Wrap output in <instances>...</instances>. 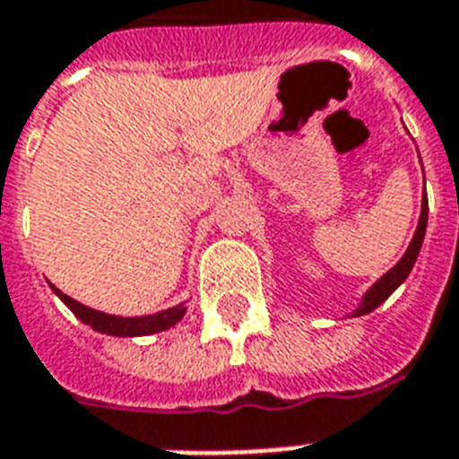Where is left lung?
Returning a JSON list of instances; mask_svg holds the SVG:
<instances>
[{"label": "left lung", "instance_id": "obj_1", "mask_svg": "<svg viewBox=\"0 0 459 459\" xmlns=\"http://www.w3.org/2000/svg\"><path fill=\"white\" fill-rule=\"evenodd\" d=\"M427 219H429V200H427V193H424V200H421L420 226H417V233H414L412 243H410V247H407V252L403 255V259H400L398 264L393 266L391 272L385 273V276H381V279H378L377 283L369 288V293L364 295L362 305L355 309V316L371 312V309H377V307L381 305V302H384L385 298H388V295H391L393 290H395V288H398L400 283L407 279V276H410L414 262H417V257H420L421 243H424V233H427Z\"/></svg>", "mask_w": 459, "mask_h": 459}]
</instances>
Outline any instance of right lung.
<instances>
[{
    "mask_svg": "<svg viewBox=\"0 0 459 459\" xmlns=\"http://www.w3.org/2000/svg\"><path fill=\"white\" fill-rule=\"evenodd\" d=\"M52 290L59 295L64 305L71 309V312L82 321V324H90V326L100 331V333H109V335H150V333H159V331H166V328H171L176 321L183 319V314H186V307H171V309H164V312L150 314V316H111V314L97 312V309H90V307L81 305V302H75L74 298H68L59 290V288H54Z\"/></svg>",
    "mask_w": 459,
    "mask_h": 459,
    "instance_id": "add662e5",
    "label": "right lung"
}]
</instances>
